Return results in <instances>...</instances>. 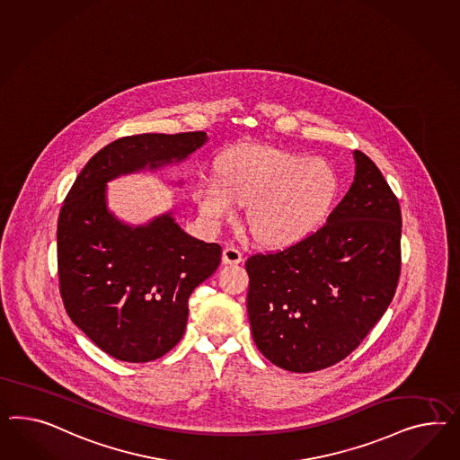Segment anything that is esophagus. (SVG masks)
<instances>
[{"label":"esophagus","instance_id":"esophagus-1","mask_svg":"<svg viewBox=\"0 0 460 460\" xmlns=\"http://www.w3.org/2000/svg\"><path fill=\"white\" fill-rule=\"evenodd\" d=\"M243 261V252L239 249L227 246L223 251V262L224 264H239Z\"/></svg>","mask_w":460,"mask_h":460}]
</instances>
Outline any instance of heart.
Here are the masks:
<instances>
[{
	"label": "heart",
	"instance_id": "b5f03b06",
	"mask_svg": "<svg viewBox=\"0 0 460 460\" xmlns=\"http://www.w3.org/2000/svg\"><path fill=\"white\" fill-rule=\"evenodd\" d=\"M335 189V172L323 159L244 144L224 152L217 175L200 177L192 196L214 226L233 219L239 204H249L251 233L266 244H286L322 219Z\"/></svg>",
	"mask_w": 460,
	"mask_h": 460
}]
</instances>
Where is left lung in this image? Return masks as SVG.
<instances>
[{
  "label": "left lung",
  "instance_id": "obj_1",
  "mask_svg": "<svg viewBox=\"0 0 460 460\" xmlns=\"http://www.w3.org/2000/svg\"><path fill=\"white\" fill-rule=\"evenodd\" d=\"M323 226L283 249L249 256L248 314L276 367L318 372L345 360L384 316L402 268V212L368 155Z\"/></svg>",
  "mask_w": 460,
  "mask_h": 460
}]
</instances>
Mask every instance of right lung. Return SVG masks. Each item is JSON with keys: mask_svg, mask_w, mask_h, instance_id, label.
<instances>
[{"mask_svg": "<svg viewBox=\"0 0 460 460\" xmlns=\"http://www.w3.org/2000/svg\"><path fill=\"white\" fill-rule=\"evenodd\" d=\"M206 140V132L117 138L87 162L63 200L57 261L65 310L117 360H157L181 341L187 299L217 270L223 249L189 236L169 214L142 227L119 223L107 211L105 182L181 161Z\"/></svg>", "mask_w": 460, "mask_h": 460, "instance_id": "add662e5", "label": "right lung"}]
</instances>
